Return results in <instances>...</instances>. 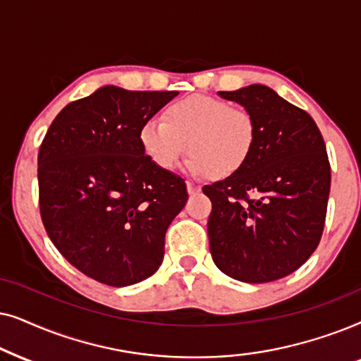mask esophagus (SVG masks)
<instances>
[{
	"mask_svg": "<svg viewBox=\"0 0 361 361\" xmlns=\"http://www.w3.org/2000/svg\"><path fill=\"white\" fill-rule=\"evenodd\" d=\"M186 190H188L190 195H196V193H198V191L201 190V186H198V185H195V183H191V181H188V183H186Z\"/></svg>",
	"mask_w": 361,
	"mask_h": 361,
	"instance_id": "1",
	"label": "esophagus"
}]
</instances>
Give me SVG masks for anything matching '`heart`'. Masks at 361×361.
<instances>
[{
	"label": "heart",
	"instance_id": "1",
	"mask_svg": "<svg viewBox=\"0 0 361 361\" xmlns=\"http://www.w3.org/2000/svg\"><path fill=\"white\" fill-rule=\"evenodd\" d=\"M163 117L140 128L142 148L161 170L175 168L186 150L185 168L191 175L229 178L243 170L254 150L252 114L223 99L191 95L168 105Z\"/></svg>",
	"mask_w": 361,
	"mask_h": 361
}]
</instances>
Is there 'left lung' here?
I'll list each match as a JSON object with an SVG mask.
<instances>
[{"label":"left lung","instance_id":"1","mask_svg":"<svg viewBox=\"0 0 361 361\" xmlns=\"http://www.w3.org/2000/svg\"><path fill=\"white\" fill-rule=\"evenodd\" d=\"M218 94L252 114L256 143L241 171L203 186L213 203L211 256L236 281H277L312 256L324 233L330 195L325 142L305 110L267 85Z\"/></svg>","mask_w":361,"mask_h":361}]
</instances>
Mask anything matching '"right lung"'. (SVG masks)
<instances>
[{"instance_id": "1", "label": "right lung", "mask_w": 361, "mask_h": 361, "mask_svg": "<svg viewBox=\"0 0 361 361\" xmlns=\"http://www.w3.org/2000/svg\"><path fill=\"white\" fill-rule=\"evenodd\" d=\"M175 90L104 85L71 102L51 123L37 155L46 233L85 276L112 287L145 281L161 266L165 233L185 208L183 178L145 155L142 125Z\"/></svg>"}]
</instances>
